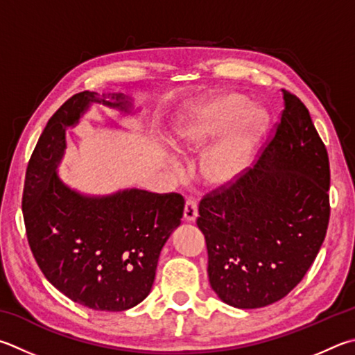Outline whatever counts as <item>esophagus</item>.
Wrapping results in <instances>:
<instances>
[{
	"mask_svg": "<svg viewBox=\"0 0 355 355\" xmlns=\"http://www.w3.org/2000/svg\"><path fill=\"white\" fill-rule=\"evenodd\" d=\"M183 216H184V220L186 222H196V218L198 216V209H197V202H196L194 198L186 200Z\"/></svg>",
	"mask_w": 355,
	"mask_h": 355,
	"instance_id": "esophagus-1",
	"label": "esophagus"
}]
</instances>
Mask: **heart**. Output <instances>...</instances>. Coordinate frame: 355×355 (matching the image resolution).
I'll return each instance as SVG.
<instances>
[{"instance_id": "heart-1", "label": "heart", "mask_w": 355, "mask_h": 355, "mask_svg": "<svg viewBox=\"0 0 355 355\" xmlns=\"http://www.w3.org/2000/svg\"><path fill=\"white\" fill-rule=\"evenodd\" d=\"M239 94L225 93L191 104L169 135V146L178 155H208L203 173L209 183L225 186L236 182L250 166L253 149L266 130L267 119L259 108H248ZM225 137L214 146L215 141Z\"/></svg>"}]
</instances>
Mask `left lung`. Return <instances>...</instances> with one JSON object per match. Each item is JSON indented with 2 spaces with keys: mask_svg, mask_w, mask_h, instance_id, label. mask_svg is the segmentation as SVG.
Instances as JSON below:
<instances>
[{
  "mask_svg": "<svg viewBox=\"0 0 355 355\" xmlns=\"http://www.w3.org/2000/svg\"><path fill=\"white\" fill-rule=\"evenodd\" d=\"M284 110L257 163L206 194L197 227L212 290L237 309L279 301L300 284L329 223V158L306 105L282 89Z\"/></svg>",
  "mask_w": 355,
  "mask_h": 355,
  "instance_id": "1",
  "label": "left lung"
}]
</instances>
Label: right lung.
Instances as JSON below:
<instances>
[{"label": "right lung", "mask_w": 355, "mask_h": 355, "mask_svg": "<svg viewBox=\"0 0 355 355\" xmlns=\"http://www.w3.org/2000/svg\"><path fill=\"white\" fill-rule=\"evenodd\" d=\"M93 104L132 113V99L122 93L69 98L32 152L21 206L32 254L51 284L93 311L121 312L150 293L161 248L182 223L184 200L141 189L85 196L62 182L57 167L67 128Z\"/></svg>", "instance_id": "1"}]
</instances>
